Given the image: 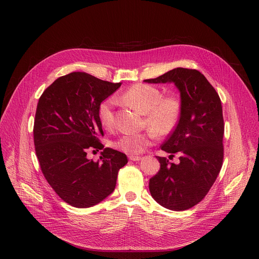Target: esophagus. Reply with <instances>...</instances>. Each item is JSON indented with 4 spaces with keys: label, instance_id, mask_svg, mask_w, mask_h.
I'll list each match as a JSON object with an SVG mask.
<instances>
[{
    "label": "esophagus",
    "instance_id": "34e87169",
    "mask_svg": "<svg viewBox=\"0 0 259 259\" xmlns=\"http://www.w3.org/2000/svg\"><path fill=\"white\" fill-rule=\"evenodd\" d=\"M141 158L139 156H129V160L131 161H139Z\"/></svg>",
    "mask_w": 259,
    "mask_h": 259
}]
</instances>
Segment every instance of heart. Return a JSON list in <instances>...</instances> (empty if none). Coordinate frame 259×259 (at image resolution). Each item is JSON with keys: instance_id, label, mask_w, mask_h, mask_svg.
Here are the masks:
<instances>
[{"instance_id": "obj_1", "label": "heart", "mask_w": 259, "mask_h": 259, "mask_svg": "<svg viewBox=\"0 0 259 259\" xmlns=\"http://www.w3.org/2000/svg\"><path fill=\"white\" fill-rule=\"evenodd\" d=\"M118 99L144 115L143 124L150 128L142 133L124 134L112 142L114 149L129 155L141 153L158 136H167L177 127L182 114V102L178 95H163L153 85L134 84ZM114 98L102 100L98 106V118L104 129H112L115 123Z\"/></svg>"}]
</instances>
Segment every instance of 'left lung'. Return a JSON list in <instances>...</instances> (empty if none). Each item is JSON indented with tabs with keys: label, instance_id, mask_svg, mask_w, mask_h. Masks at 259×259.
<instances>
[{
	"label": "left lung",
	"instance_id": "8db88e82",
	"mask_svg": "<svg viewBox=\"0 0 259 259\" xmlns=\"http://www.w3.org/2000/svg\"><path fill=\"white\" fill-rule=\"evenodd\" d=\"M146 83H174L182 114L175 130L161 146L179 154V163L157 157L161 168L150 179L152 197L163 207L183 211L201 202L215 182L224 161L225 123L220 98L203 73L177 67Z\"/></svg>",
	"mask_w": 259,
	"mask_h": 259
}]
</instances>
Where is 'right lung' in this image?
Masks as SVG:
<instances>
[{"instance_id": "1", "label": "right lung", "mask_w": 259, "mask_h": 259, "mask_svg": "<svg viewBox=\"0 0 259 259\" xmlns=\"http://www.w3.org/2000/svg\"><path fill=\"white\" fill-rule=\"evenodd\" d=\"M121 83L75 71L55 80L36 106L33 142L41 170L67 204L89 208L112 194L127 156L104 147L98 106ZM103 149L101 161L87 159L88 149Z\"/></svg>"}]
</instances>
